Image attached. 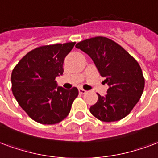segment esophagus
Here are the masks:
<instances>
[{
	"label": "esophagus",
	"mask_w": 158,
	"mask_h": 158,
	"mask_svg": "<svg viewBox=\"0 0 158 158\" xmlns=\"http://www.w3.org/2000/svg\"><path fill=\"white\" fill-rule=\"evenodd\" d=\"M79 94H84L86 93V90H85L84 89H79Z\"/></svg>",
	"instance_id": "1"
}]
</instances>
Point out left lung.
<instances>
[{"mask_svg":"<svg viewBox=\"0 0 158 158\" xmlns=\"http://www.w3.org/2000/svg\"><path fill=\"white\" fill-rule=\"evenodd\" d=\"M79 48L88 54L100 75L106 77L107 94L89 108L94 117L106 122L126 117L140 100L145 79L139 64L119 44L107 37H95L79 42Z\"/></svg>","mask_w":158,"mask_h":158,"instance_id":"8db88e82","label":"left lung"}]
</instances>
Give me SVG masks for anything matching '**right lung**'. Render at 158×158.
Returning <instances> with one entry per match:
<instances>
[{
    "label": "right lung",
    "instance_id": "right-lung-1",
    "mask_svg": "<svg viewBox=\"0 0 158 158\" xmlns=\"http://www.w3.org/2000/svg\"><path fill=\"white\" fill-rule=\"evenodd\" d=\"M75 43L47 45L31 50L11 73V90L19 106L41 124L60 122L69 114L78 89L58 86L57 76L64 73L65 57Z\"/></svg>",
    "mask_w": 158,
    "mask_h": 158
}]
</instances>
